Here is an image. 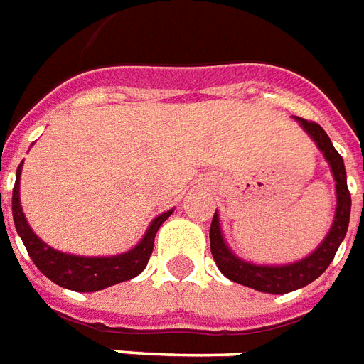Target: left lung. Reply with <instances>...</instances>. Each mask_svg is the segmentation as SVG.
<instances>
[{"instance_id": "left-lung-1", "label": "left lung", "mask_w": 364, "mask_h": 364, "mask_svg": "<svg viewBox=\"0 0 364 364\" xmlns=\"http://www.w3.org/2000/svg\"><path fill=\"white\" fill-rule=\"evenodd\" d=\"M304 131L314 139V143L326 156L327 164L331 166V174L335 178V192H337V208H335L333 225L329 229L327 237L321 241L316 251L308 255L306 259L296 260L290 264H252L247 260L239 259L235 252L231 251L223 239L221 225H219L218 211L213 213L210 228V247L213 260L221 270L223 277L233 280L237 284L249 286L259 292L267 294H286L294 292L298 288H304L316 278L321 277L326 269L331 264L335 252L339 249V245L347 235L349 228V215H351V194L347 188V174H345V164H343L341 154L335 151L331 145V139L327 136L323 129L319 127L316 121L301 119L296 117Z\"/></svg>"}]
</instances>
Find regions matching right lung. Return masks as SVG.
Instances as JSON below:
<instances>
[{
    "label": "right lung",
    "mask_w": 364,
    "mask_h": 364,
    "mask_svg": "<svg viewBox=\"0 0 364 364\" xmlns=\"http://www.w3.org/2000/svg\"><path fill=\"white\" fill-rule=\"evenodd\" d=\"M21 168L23 162L17 166V176H15V186H13V221H15V229L23 239V245L35 262V267L48 280H53L54 284L63 286V288L74 290V292H97L107 286L131 280L145 270L146 262L151 259V252H153L156 231L170 218L172 210L154 218L146 229L145 237L127 252L113 255V257H78V255L60 252L48 247L45 241H41L25 219L21 200H19Z\"/></svg>",
    "instance_id": "1"
}]
</instances>
